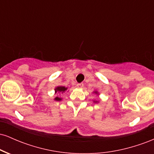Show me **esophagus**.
Masks as SVG:
<instances>
[{
	"label": "esophagus",
	"instance_id": "esophagus-1",
	"mask_svg": "<svg viewBox=\"0 0 154 154\" xmlns=\"http://www.w3.org/2000/svg\"><path fill=\"white\" fill-rule=\"evenodd\" d=\"M77 88H83V86H84V85H83V83H78V84L77 85Z\"/></svg>",
	"mask_w": 154,
	"mask_h": 154
}]
</instances>
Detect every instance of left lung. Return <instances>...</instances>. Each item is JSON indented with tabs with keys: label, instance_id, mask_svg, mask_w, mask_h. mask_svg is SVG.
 I'll list each match as a JSON object with an SVG mask.
<instances>
[{
	"label": "left lung",
	"instance_id": "1",
	"mask_svg": "<svg viewBox=\"0 0 154 154\" xmlns=\"http://www.w3.org/2000/svg\"><path fill=\"white\" fill-rule=\"evenodd\" d=\"M95 93H97V92H96V91H95Z\"/></svg>",
	"mask_w": 154,
	"mask_h": 154
}]
</instances>
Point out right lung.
I'll list each match as a JSON object with an SVG mask.
<instances>
[{
	"mask_svg": "<svg viewBox=\"0 0 154 154\" xmlns=\"http://www.w3.org/2000/svg\"><path fill=\"white\" fill-rule=\"evenodd\" d=\"M67 90V88H65V87H63V86H59V87H57L56 88V89H55V92L56 93H63V92H65ZM54 100H61V98H59V97H56V98H54Z\"/></svg>",
	"mask_w": 154,
	"mask_h": 154,
	"instance_id": "add662e5",
	"label": "right lung"
}]
</instances>
